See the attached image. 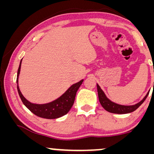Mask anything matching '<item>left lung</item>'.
<instances>
[{"mask_svg": "<svg viewBox=\"0 0 154 154\" xmlns=\"http://www.w3.org/2000/svg\"><path fill=\"white\" fill-rule=\"evenodd\" d=\"M97 90H98V98H99V101L100 104H101L102 107L106 111H109V112L119 114H128V113H131L132 111H135L145 101V100L146 99V98H147V96L148 95V93H149V92H148L146 96L140 101L135 104V105L125 106L116 103L114 102L111 101L110 99H109L105 93H104V92L102 91V89L98 84H97Z\"/></svg>", "mask_w": 154, "mask_h": 154, "instance_id": "obj_1", "label": "left lung"}]
</instances>
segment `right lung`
I'll use <instances>...</instances> for the list:
<instances>
[{
	"label": "right lung",
	"mask_w": 154,
	"mask_h": 154,
	"mask_svg": "<svg viewBox=\"0 0 154 154\" xmlns=\"http://www.w3.org/2000/svg\"><path fill=\"white\" fill-rule=\"evenodd\" d=\"M22 61V59L21 60L20 63H19L18 72H17V91H18L19 97H20L24 105L35 115L39 116V117L44 118V119H57V118H59L66 114L73 106L75 100L76 93L78 91L79 88L82 85L83 79H81L79 82L72 85L71 87L67 89V91L63 94L53 101L43 104L31 103L24 98V95L21 93L19 87L18 79L19 74H20Z\"/></svg>",
	"instance_id": "obj_1"
}]
</instances>
